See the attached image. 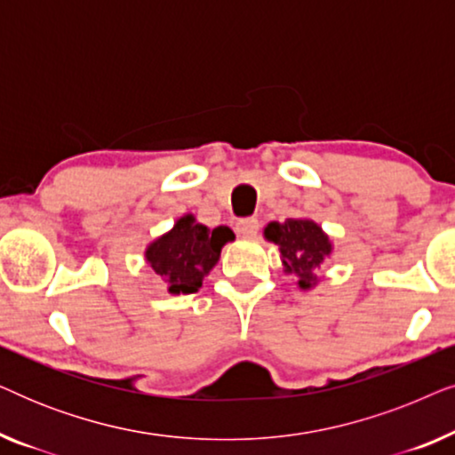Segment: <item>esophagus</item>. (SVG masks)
Returning a JSON list of instances; mask_svg holds the SVG:
<instances>
[{"instance_id":"obj_1","label":"esophagus","mask_w":455,"mask_h":455,"mask_svg":"<svg viewBox=\"0 0 455 455\" xmlns=\"http://www.w3.org/2000/svg\"><path fill=\"white\" fill-rule=\"evenodd\" d=\"M235 234L240 238H254L259 234V221L254 217H248V220H240L235 223Z\"/></svg>"}]
</instances>
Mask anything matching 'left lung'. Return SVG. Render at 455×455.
I'll use <instances>...</instances> for the list:
<instances>
[{"mask_svg":"<svg viewBox=\"0 0 455 455\" xmlns=\"http://www.w3.org/2000/svg\"><path fill=\"white\" fill-rule=\"evenodd\" d=\"M263 235L279 246L283 271L296 275L298 288L307 291L319 283L321 267L333 252L331 238L323 232L319 223L307 217L285 220L283 223L271 221L263 229Z\"/></svg>","mask_w":455,"mask_h":455,"instance_id":"1","label":"left lung"}]
</instances>
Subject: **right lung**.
Instances as JSON below:
<instances>
[{
    "label": "right lung",
    "mask_w": 455,
    "mask_h": 455,
    "mask_svg": "<svg viewBox=\"0 0 455 455\" xmlns=\"http://www.w3.org/2000/svg\"><path fill=\"white\" fill-rule=\"evenodd\" d=\"M234 238L228 226L209 229L188 213L180 217L170 232L161 234L147 246L145 260L167 283L170 294H192L217 265L221 248Z\"/></svg>",
    "instance_id": "add662e5"
}]
</instances>
